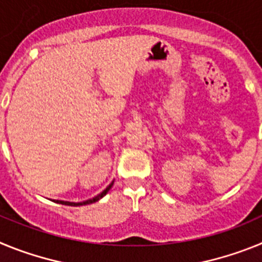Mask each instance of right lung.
<instances>
[{"mask_svg":"<svg viewBox=\"0 0 262 262\" xmlns=\"http://www.w3.org/2000/svg\"><path fill=\"white\" fill-rule=\"evenodd\" d=\"M113 184H114V181L111 182V184L108 185L107 187H106L105 190L101 191V193H99V194H97L96 196H93V198H90V200L82 201V202H68V201H59V200H53V202L61 203V205H67V206H85V205H90V203H94V202H97V201L101 200V198H103V196H105L106 194L108 193V190H110V189H111Z\"/></svg>","mask_w":262,"mask_h":262,"instance_id":"obj_1","label":"right lung"}]
</instances>
